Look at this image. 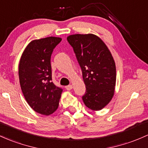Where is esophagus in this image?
Listing matches in <instances>:
<instances>
[{"mask_svg":"<svg viewBox=\"0 0 148 148\" xmlns=\"http://www.w3.org/2000/svg\"><path fill=\"white\" fill-rule=\"evenodd\" d=\"M65 88H66L67 90H70L71 89H72V86H71V85H68V86H65Z\"/></svg>","mask_w":148,"mask_h":148,"instance_id":"esophagus-1","label":"esophagus"}]
</instances>
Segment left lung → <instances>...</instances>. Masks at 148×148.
Masks as SVG:
<instances>
[{"label":"left lung","mask_w":148,"mask_h":148,"mask_svg":"<svg viewBox=\"0 0 148 148\" xmlns=\"http://www.w3.org/2000/svg\"><path fill=\"white\" fill-rule=\"evenodd\" d=\"M66 39L82 71L86 88L83 101L90 110H102L112 98L116 84V66L110 50L92 34L70 35Z\"/></svg>","instance_id":"1"}]
</instances>
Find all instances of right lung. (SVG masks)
Instances as JSON below:
<instances>
[{"label": "right lung", "mask_w": 148, "mask_h": 148, "mask_svg": "<svg viewBox=\"0 0 148 148\" xmlns=\"http://www.w3.org/2000/svg\"><path fill=\"white\" fill-rule=\"evenodd\" d=\"M61 40L53 36L32 40L19 61V83L24 98L35 112L47 116L58 109L62 92L52 82L50 64L53 50Z\"/></svg>", "instance_id": "right-lung-1"}]
</instances>
